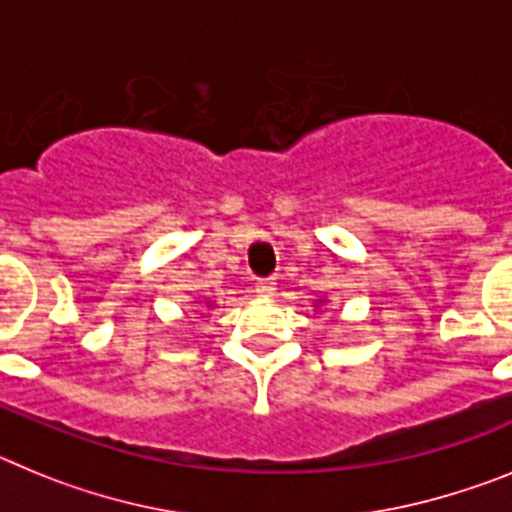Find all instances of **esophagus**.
Instances as JSON below:
<instances>
[{
  "label": "esophagus",
  "mask_w": 512,
  "mask_h": 512,
  "mask_svg": "<svg viewBox=\"0 0 512 512\" xmlns=\"http://www.w3.org/2000/svg\"><path fill=\"white\" fill-rule=\"evenodd\" d=\"M255 291L260 293V296H273L275 281H273V278H260V281L255 283Z\"/></svg>",
  "instance_id": "esophagus-1"
}]
</instances>
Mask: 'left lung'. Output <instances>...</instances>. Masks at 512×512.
<instances>
[{
	"label": "left lung",
	"mask_w": 512,
	"mask_h": 512,
	"mask_svg": "<svg viewBox=\"0 0 512 512\" xmlns=\"http://www.w3.org/2000/svg\"><path fill=\"white\" fill-rule=\"evenodd\" d=\"M319 304H322V301H319Z\"/></svg>",
	"instance_id": "obj_1"
}]
</instances>
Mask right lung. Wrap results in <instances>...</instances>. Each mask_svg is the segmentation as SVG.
Here are the masks:
<instances>
[{"mask_svg": "<svg viewBox=\"0 0 512 512\" xmlns=\"http://www.w3.org/2000/svg\"><path fill=\"white\" fill-rule=\"evenodd\" d=\"M206 304H208V306H213V301H211V299H206Z\"/></svg>", "mask_w": 512, "mask_h": 512, "instance_id": "right-lung-1", "label": "right lung"}]
</instances>
